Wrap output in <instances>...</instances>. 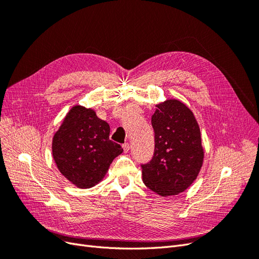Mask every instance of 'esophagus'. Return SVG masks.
Masks as SVG:
<instances>
[{"instance_id":"34e87169","label":"esophagus","mask_w":259,"mask_h":259,"mask_svg":"<svg viewBox=\"0 0 259 259\" xmlns=\"http://www.w3.org/2000/svg\"><path fill=\"white\" fill-rule=\"evenodd\" d=\"M123 149H124V152H128V150H130V144L128 143L123 144Z\"/></svg>"}]
</instances>
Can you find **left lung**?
<instances>
[{
  "label": "left lung",
  "mask_w": 259,
  "mask_h": 259,
  "mask_svg": "<svg viewBox=\"0 0 259 259\" xmlns=\"http://www.w3.org/2000/svg\"><path fill=\"white\" fill-rule=\"evenodd\" d=\"M151 124L154 152L142 164L144 184L162 197L175 195L193 183L202 167L200 127L190 109L176 99L156 105Z\"/></svg>",
  "instance_id": "1"
}]
</instances>
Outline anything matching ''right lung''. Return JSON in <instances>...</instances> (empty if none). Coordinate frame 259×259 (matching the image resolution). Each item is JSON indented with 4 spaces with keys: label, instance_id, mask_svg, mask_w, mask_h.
<instances>
[{
    "label": "right lung",
    "instance_id": "add662e5",
    "mask_svg": "<svg viewBox=\"0 0 259 259\" xmlns=\"http://www.w3.org/2000/svg\"><path fill=\"white\" fill-rule=\"evenodd\" d=\"M109 135L110 126L95 111L74 106L53 138V158L60 173L79 188L98 184L123 152Z\"/></svg>",
    "mask_w": 259,
    "mask_h": 259
}]
</instances>
